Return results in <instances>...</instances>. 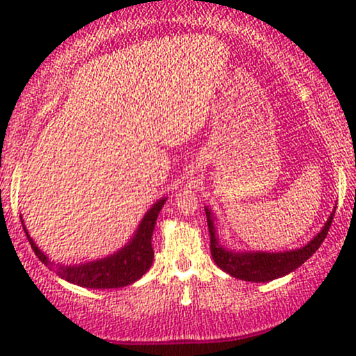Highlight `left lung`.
<instances>
[{
    "label": "left lung",
    "instance_id": "left-lung-1",
    "mask_svg": "<svg viewBox=\"0 0 356 356\" xmlns=\"http://www.w3.org/2000/svg\"><path fill=\"white\" fill-rule=\"evenodd\" d=\"M335 211H332L327 222L324 223L323 230L311 240L308 245H305L300 250H291L284 252H236L225 250L220 243H218V236L216 232V225H213L212 212L206 207V217H207V227L209 233H211V254L216 264L220 267L223 272L230 274L232 277L246 282H269L279 277H284L290 272L303 264L306 259L318 251L321 243L327 236L330 223L334 220Z\"/></svg>",
    "mask_w": 356,
    "mask_h": 356
}]
</instances>
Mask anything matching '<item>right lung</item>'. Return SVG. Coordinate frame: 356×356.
I'll list each match as a JSON object with an SVG mask.
<instances>
[{"label": "right lung", "mask_w": 356, "mask_h": 356, "mask_svg": "<svg viewBox=\"0 0 356 356\" xmlns=\"http://www.w3.org/2000/svg\"><path fill=\"white\" fill-rule=\"evenodd\" d=\"M163 204L165 197L149 209L143 222L139 223L136 235L118 252L106 256L104 259L86 262V264L79 266H63L51 262L33 243L26 225H24V232H26L27 240L31 243L35 256L48 269L55 270L61 279L71 282L74 285L87 286V289H120V286H126L139 280L152 266V233Z\"/></svg>", "instance_id": "right-lung-1"}]
</instances>
